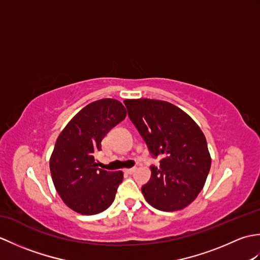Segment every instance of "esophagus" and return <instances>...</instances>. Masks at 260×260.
<instances>
[{
    "label": "esophagus",
    "mask_w": 260,
    "mask_h": 260,
    "mask_svg": "<svg viewBox=\"0 0 260 260\" xmlns=\"http://www.w3.org/2000/svg\"><path fill=\"white\" fill-rule=\"evenodd\" d=\"M136 171V168H131V169H125V172L127 173V174H132V173H134Z\"/></svg>",
    "instance_id": "esophagus-1"
}]
</instances>
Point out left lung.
Returning a JSON list of instances; mask_svg holds the SVG:
<instances>
[{"label": "left lung", "mask_w": 260, "mask_h": 260, "mask_svg": "<svg viewBox=\"0 0 260 260\" xmlns=\"http://www.w3.org/2000/svg\"><path fill=\"white\" fill-rule=\"evenodd\" d=\"M128 116L159 168L142 186L145 200L162 211H178L194 201L206 183L211 156L206 136L189 115L175 105L150 98L126 99Z\"/></svg>", "instance_id": "8db88e82"}]
</instances>
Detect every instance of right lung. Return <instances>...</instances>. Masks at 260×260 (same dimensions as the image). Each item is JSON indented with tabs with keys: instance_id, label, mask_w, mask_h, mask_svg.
<instances>
[{
	"instance_id": "right-lung-1",
	"label": "right lung",
	"mask_w": 260,
	"mask_h": 260,
	"mask_svg": "<svg viewBox=\"0 0 260 260\" xmlns=\"http://www.w3.org/2000/svg\"><path fill=\"white\" fill-rule=\"evenodd\" d=\"M126 117L120 102L112 98L88 104L58 136L50 156L54 187L66 206L80 214L105 211L115 200L123 172L98 169L95 153L108 132Z\"/></svg>"
}]
</instances>
